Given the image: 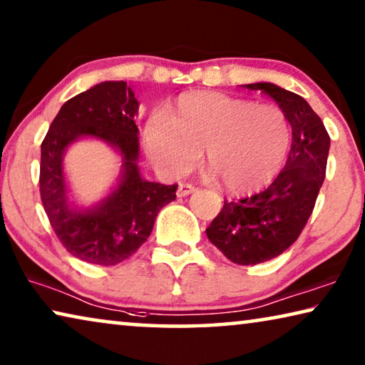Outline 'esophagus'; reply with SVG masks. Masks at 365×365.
<instances>
[{"label": "esophagus", "instance_id": "esophagus-1", "mask_svg": "<svg viewBox=\"0 0 365 365\" xmlns=\"http://www.w3.org/2000/svg\"><path fill=\"white\" fill-rule=\"evenodd\" d=\"M195 189L194 186H190V184H179V187H178V197H186V195H189V194H194L195 192Z\"/></svg>", "mask_w": 365, "mask_h": 365}]
</instances>
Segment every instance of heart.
Masks as SVG:
<instances>
[{
	"label": "heart",
	"instance_id": "obj_1",
	"mask_svg": "<svg viewBox=\"0 0 365 365\" xmlns=\"http://www.w3.org/2000/svg\"><path fill=\"white\" fill-rule=\"evenodd\" d=\"M287 117L276 106L197 91L179 98L168 117L145 125V145L153 163L181 175L205 153V166L232 192H251L271 181L290 148Z\"/></svg>",
	"mask_w": 365,
	"mask_h": 365
}]
</instances>
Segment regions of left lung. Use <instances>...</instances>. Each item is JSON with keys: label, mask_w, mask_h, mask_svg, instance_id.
<instances>
[{"label": "left lung", "mask_w": 365, "mask_h": 365, "mask_svg": "<svg viewBox=\"0 0 365 365\" xmlns=\"http://www.w3.org/2000/svg\"><path fill=\"white\" fill-rule=\"evenodd\" d=\"M243 88L271 96L292 127L287 163L271 186L251 197L225 202L205 230L223 256L250 266L277 257L299 238L327 175L329 135L299 94L267 81Z\"/></svg>", "instance_id": "obj_1"}]
</instances>
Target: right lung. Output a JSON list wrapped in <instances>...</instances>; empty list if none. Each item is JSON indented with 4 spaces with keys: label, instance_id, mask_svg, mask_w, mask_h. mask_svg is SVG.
Wrapping results in <instances>:
<instances>
[{
    "label": "right lung",
    "instance_id": "obj_1",
    "mask_svg": "<svg viewBox=\"0 0 365 365\" xmlns=\"http://www.w3.org/2000/svg\"><path fill=\"white\" fill-rule=\"evenodd\" d=\"M138 101L125 81H103L61 106L41 147V199L66 251L99 266L125 261L150 237L155 218L176 199L178 184L148 181L138 166L135 117ZM80 139H98L121 158V171L110 192L91 206L71 192L64 155Z\"/></svg>",
    "mask_w": 365,
    "mask_h": 365
}]
</instances>
